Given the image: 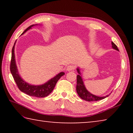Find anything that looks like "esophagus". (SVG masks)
<instances>
[{
	"instance_id": "34e87169",
	"label": "esophagus",
	"mask_w": 133,
	"mask_h": 133,
	"mask_svg": "<svg viewBox=\"0 0 133 133\" xmlns=\"http://www.w3.org/2000/svg\"><path fill=\"white\" fill-rule=\"evenodd\" d=\"M75 69V66L74 65H69L67 67V71H71Z\"/></svg>"
}]
</instances>
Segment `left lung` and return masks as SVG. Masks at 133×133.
<instances>
[{"label": "left lung", "mask_w": 133, "mask_h": 133, "mask_svg": "<svg viewBox=\"0 0 133 133\" xmlns=\"http://www.w3.org/2000/svg\"><path fill=\"white\" fill-rule=\"evenodd\" d=\"M112 44V48L116 49V50L118 51V49L117 48V46L113 42H111ZM77 70L78 71V74H80V70L78 69H77ZM78 75L77 76V85H76V91L78 95L81 98H82L83 100H84L87 102H94V101H98L102 99H104L106 98L107 97L109 96V95H107L104 97H98L96 96H94L93 94L90 93L86 89L84 86V84H83V82L82 80V78L81 77V76Z\"/></svg>", "instance_id": "8db88e82"}]
</instances>
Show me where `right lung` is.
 Masks as SVG:
<instances>
[{
	"mask_svg": "<svg viewBox=\"0 0 133 133\" xmlns=\"http://www.w3.org/2000/svg\"><path fill=\"white\" fill-rule=\"evenodd\" d=\"M35 26L34 24L29 26L24 30L22 35L24 34L27 30L30 29L31 27ZM16 43V42H15ZM13 45V47L12 50V57H11L10 61V72L13 76V77L14 78L16 83L17 86L21 91L26 93L29 96L35 97H45L48 96L49 94L51 93L53 90L55 88V85L57 83V81L60 79V77L64 75V72H61L59 74H58L57 76H56L55 77L51 78L48 82L45 83L44 84L40 85H33L29 84L28 83L24 82L22 79L21 77L18 74L16 64L15 62V45Z\"/></svg>",
	"mask_w": 133,
	"mask_h": 133,
	"instance_id": "right-lung-1",
	"label": "right lung"
}]
</instances>
